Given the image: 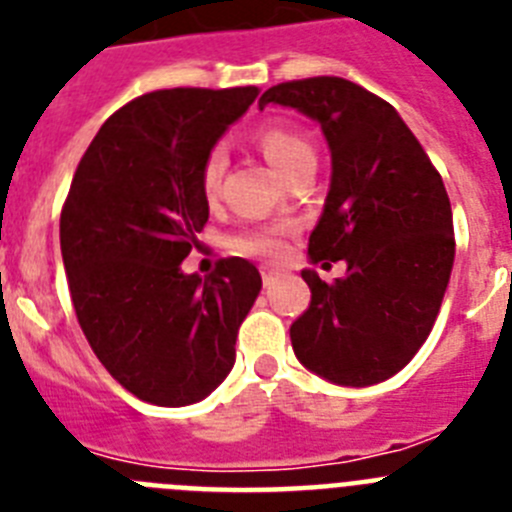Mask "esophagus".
I'll use <instances>...</instances> for the list:
<instances>
[{
  "label": "esophagus",
  "mask_w": 512,
  "mask_h": 512,
  "mask_svg": "<svg viewBox=\"0 0 512 512\" xmlns=\"http://www.w3.org/2000/svg\"><path fill=\"white\" fill-rule=\"evenodd\" d=\"M279 277L277 269H269V266H261V279H264V287H271L274 284V279Z\"/></svg>",
  "instance_id": "esophagus-1"
}]
</instances>
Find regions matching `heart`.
<instances>
[{"mask_svg":"<svg viewBox=\"0 0 512 512\" xmlns=\"http://www.w3.org/2000/svg\"><path fill=\"white\" fill-rule=\"evenodd\" d=\"M259 146L264 156L269 158V164L287 179L289 174H295L300 166L315 161V151L312 146L295 130L282 128V125H269L259 133ZM225 164V148L215 146L202 161L200 171V187L207 200H212L223 182ZM287 233L284 225H266V228H251L230 238V248L243 256H256V259H277L282 253V238Z\"/></svg>","mask_w":512,"mask_h":512,"instance_id":"b5f03b06","label":"heart"}]
</instances>
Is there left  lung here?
Returning a JSON list of instances; mask_svg holds the SVG:
<instances>
[{
  "label": "left lung",
  "mask_w": 512,
  "mask_h": 512,
  "mask_svg": "<svg viewBox=\"0 0 512 512\" xmlns=\"http://www.w3.org/2000/svg\"><path fill=\"white\" fill-rule=\"evenodd\" d=\"M266 104L323 130L333 174L307 253L346 261L333 284L302 271L312 297L289 328L295 356L343 387L384 382L418 354L449 287L456 243L441 174L395 107L354 81H284L261 94Z\"/></svg>",
  "instance_id": "left-lung-1"
}]
</instances>
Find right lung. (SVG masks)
<instances>
[{"label": "right lung", "instance_id": "add662e5", "mask_svg": "<svg viewBox=\"0 0 512 512\" xmlns=\"http://www.w3.org/2000/svg\"><path fill=\"white\" fill-rule=\"evenodd\" d=\"M259 97L256 87L161 89L107 117L61 210L71 302L102 366L138 400L200 402L235 364V338L261 292L246 259L184 274L210 205L202 161Z\"/></svg>", "mask_w": 512, "mask_h": 512}]
</instances>
